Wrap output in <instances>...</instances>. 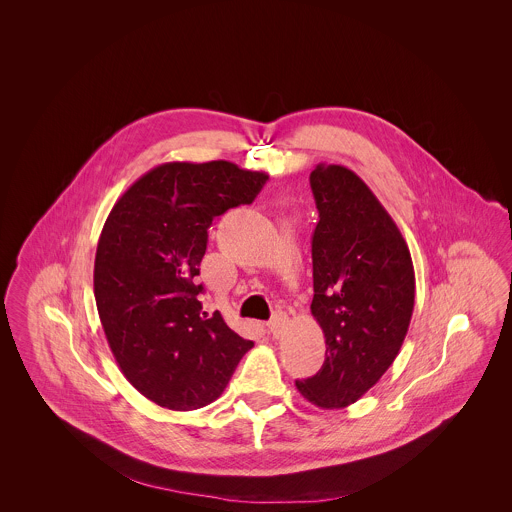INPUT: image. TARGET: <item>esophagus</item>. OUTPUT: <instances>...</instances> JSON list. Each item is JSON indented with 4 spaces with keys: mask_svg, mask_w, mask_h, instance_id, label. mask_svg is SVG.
I'll use <instances>...</instances> for the list:
<instances>
[{
    "mask_svg": "<svg viewBox=\"0 0 512 512\" xmlns=\"http://www.w3.org/2000/svg\"><path fill=\"white\" fill-rule=\"evenodd\" d=\"M286 324H288V315H286L284 311H276V313L272 315V318L268 320V334H270L272 338H280L282 332L286 330Z\"/></svg>",
    "mask_w": 512,
    "mask_h": 512,
    "instance_id": "1",
    "label": "esophagus"
}]
</instances>
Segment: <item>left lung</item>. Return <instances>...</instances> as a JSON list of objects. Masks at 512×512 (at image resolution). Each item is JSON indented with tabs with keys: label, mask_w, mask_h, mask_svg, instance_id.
Wrapping results in <instances>:
<instances>
[{
	"label": "left lung",
	"mask_w": 512,
	"mask_h": 512,
	"mask_svg": "<svg viewBox=\"0 0 512 512\" xmlns=\"http://www.w3.org/2000/svg\"><path fill=\"white\" fill-rule=\"evenodd\" d=\"M309 180L318 209L311 313L326 338V359L295 386L317 407L343 409L384 376L403 345L414 309L413 259L355 172L320 163Z\"/></svg>",
	"instance_id": "left-lung-1"
}]
</instances>
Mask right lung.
I'll use <instances>...</instances> for the list:
<instances>
[{
    "label": "right lung",
    "instance_id": "add662e5",
    "mask_svg": "<svg viewBox=\"0 0 512 512\" xmlns=\"http://www.w3.org/2000/svg\"><path fill=\"white\" fill-rule=\"evenodd\" d=\"M268 180L230 161L165 163L119 197L103 224L94 295L126 380L171 411L213 403L253 341L203 311L197 284L213 220Z\"/></svg>",
    "mask_w": 512,
    "mask_h": 512
}]
</instances>
